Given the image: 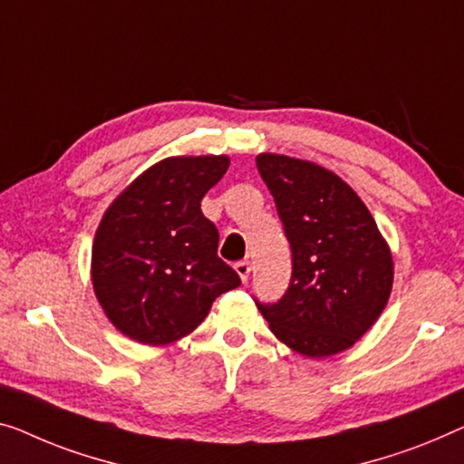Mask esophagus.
I'll list each match as a JSON object with an SVG mask.
<instances>
[{"label": "esophagus", "instance_id": "obj_1", "mask_svg": "<svg viewBox=\"0 0 464 464\" xmlns=\"http://www.w3.org/2000/svg\"><path fill=\"white\" fill-rule=\"evenodd\" d=\"M235 271H237L239 279L246 283V281H247V276H250V271H252L250 260H239V262H235Z\"/></svg>", "mask_w": 464, "mask_h": 464}]
</instances>
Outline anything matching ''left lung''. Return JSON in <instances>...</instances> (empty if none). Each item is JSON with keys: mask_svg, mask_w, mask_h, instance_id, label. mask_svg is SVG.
Wrapping results in <instances>:
<instances>
[{"mask_svg": "<svg viewBox=\"0 0 464 464\" xmlns=\"http://www.w3.org/2000/svg\"><path fill=\"white\" fill-rule=\"evenodd\" d=\"M256 166L292 247V281L275 304L256 306L273 334L308 358L352 348L383 313L393 262L375 218L335 172L279 154Z\"/></svg>", "mask_w": 464, "mask_h": 464, "instance_id": "left-lung-1", "label": "left lung"}]
</instances>
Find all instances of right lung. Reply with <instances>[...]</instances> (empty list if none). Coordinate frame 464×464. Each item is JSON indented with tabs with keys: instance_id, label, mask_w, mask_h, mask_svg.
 <instances>
[{
	"instance_id": "right-lung-1",
	"label": "right lung",
	"mask_w": 464,
	"mask_h": 464,
	"mask_svg": "<svg viewBox=\"0 0 464 464\" xmlns=\"http://www.w3.org/2000/svg\"><path fill=\"white\" fill-rule=\"evenodd\" d=\"M227 169V156L166 158L103 214L92 250L93 292L130 340H181L220 294L239 287V275L217 254V227L199 208Z\"/></svg>"
}]
</instances>
